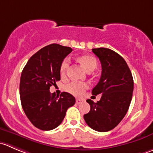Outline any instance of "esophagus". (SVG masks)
Segmentation results:
<instances>
[{
	"label": "esophagus",
	"instance_id": "esophagus-1",
	"mask_svg": "<svg viewBox=\"0 0 153 153\" xmlns=\"http://www.w3.org/2000/svg\"><path fill=\"white\" fill-rule=\"evenodd\" d=\"M83 99H76V103L77 104H80V103H81V102H83Z\"/></svg>",
	"mask_w": 153,
	"mask_h": 153
}]
</instances>
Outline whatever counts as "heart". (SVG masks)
Instances as JSON below:
<instances>
[{"mask_svg": "<svg viewBox=\"0 0 153 153\" xmlns=\"http://www.w3.org/2000/svg\"><path fill=\"white\" fill-rule=\"evenodd\" d=\"M78 59L80 63H81V65L84 66V69L88 72L93 71L97 66V60H96V57L91 54H82V55L79 56ZM69 63H70V61L68 58H66L62 62L60 69V75L62 77L66 76L67 70L69 69ZM87 88H88V85L87 84L78 82L71 83V84H68L66 87L68 92H69L72 94L75 95V96L82 95Z\"/></svg>", "mask_w": 153, "mask_h": 153, "instance_id": "obj_1", "label": "heart"}]
</instances>
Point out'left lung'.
Masks as SVG:
<instances>
[{
  "instance_id": "8db88e82",
  "label": "left lung",
  "mask_w": 153,
  "mask_h": 153,
  "mask_svg": "<svg viewBox=\"0 0 153 153\" xmlns=\"http://www.w3.org/2000/svg\"><path fill=\"white\" fill-rule=\"evenodd\" d=\"M102 65V75L92 94L102 97L97 102H87L90 111L84 115L86 123L100 132L114 128L126 116L132 98L134 81L126 62L120 54L106 48H93Z\"/></svg>"
}]
</instances>
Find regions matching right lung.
Instances as JSON below:
<instances>
[{
	"label": "right lung",
	"mask_w": 153,
	"mask_h": 153,
	"mask_svg": "<svg viewBox=\"0 0 153 153\" xmlns=\"http://www.w3.org/2000/svg\"><path fill=\"white\" fill-rule=\"evenodd\" d=\"M70 47L51 44L34 54L22 70L20 80L21 103L31 123L39 129L49 131L62 123L75 99L63 92L59 96L50 93V87L60 80V69Z\"/></svg>",
	"instance_id": "1"
}]
</instances>
